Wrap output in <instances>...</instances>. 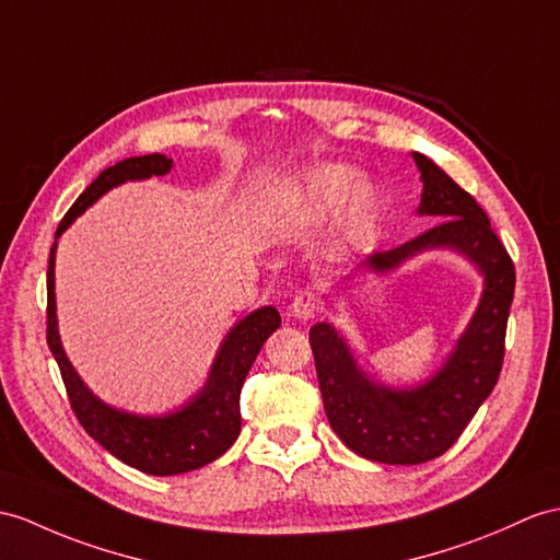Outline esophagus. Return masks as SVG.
Listing matches in <instances>:
<instances>
[{"mask_svg":"<svg viewBox=\"0 0 560 560\" xmlns=\"http://www.w3.org/2000/svg\"><path fill=\"white\" fill-rule=\"evenodd\" d=\"M318 311H320V299L313 290L299 292L290 304V316L296 318V320H304V323L311 320V318H316Z\"/></svg>","mask_w":560,"mask_h":560,"instance_id":"34e87169","label":"esophagus"}]
</instances>
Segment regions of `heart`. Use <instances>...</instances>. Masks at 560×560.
Instances as JSON below:
<instances>
[{
	"label": "heart",
	"instance_id": "1",
	"mask_svg": "<svg viewBox=\"0 0 560 560\" xmlns=\"http://www.w3.org/2000/svg\"><path fill=\"white\" fill-rule=\"evenodd\" d=\"M302 201L311 213H327L342 203L345 228L359 233L377 209V192L371 183L357 180V171L345 163H327L308 173Z\"/></svg>",
	"mask_w": 560,
	"mask_h": 560
}]
</instances>
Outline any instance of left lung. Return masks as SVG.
<instances>
[{
    "mask_svg": "<svg viewBox=\"0 0 560 560\" xmlns=\"http://www.w3.org/2000/svg\"><path fill=\"white\" fill-rule=\"evenodd\" d=\"M422 195L418 215L440 221L397 249L371 254L363 266L387 276L413 256L452 249L480 270L482 296L440 371L413 387L377 383L359 365L345 335L316 323L308 339L316 359L323 406L337 438L353 454L389 466H418L442 456L492 394L515 290V268L487 213L438 163L413 152Z\"/></svg>",
    "mask_w": 560,
    "mask_h": 560,
    "instance_id": "obj_1",
    "label": "left lung"
}]
</instances>
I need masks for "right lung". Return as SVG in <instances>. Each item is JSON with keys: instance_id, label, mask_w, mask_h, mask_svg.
Instances as JSON below:
<instances>
[{"instance_id": "add662e5", "label": "right lung", "mask_w": 560, "mask_h": 560, "mask_svg": "<svg viewBox=\"0 0 560 560\" xmlns=\"http://www.w3.org/2000/svg\"><path fill=\"white\" fill-rule=\"evenodd\" d=\"M173 168V159L163 154L130 156L116 166L100 173L83 195L78 197L68 213L61 218L54 235L47 268V345L59 363L63 385L80 425L94 442H100L108 454L128 463L147 475H180L197 470L223 456L235 444L242 430L240 392L252 363L256 361L266 339L280 327L276 306H261L230 327L221 349H218L207 383L189 397L180 408L166 416H138L104 404L97 394L83 383L68 361L59 337L57 294H54V256L57 242L80 213H85L94 201L128 180H147L152 175H166Z\"/></svg>"}]
</instances>
